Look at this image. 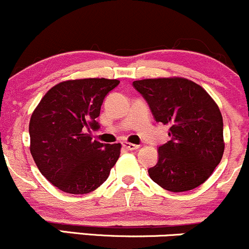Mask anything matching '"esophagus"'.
I'll list each match as a JSON object with an SVG mask.
<instances>
[{"label":"esophagus","instance_id":"1","mask_svg":"<svg viewBox=\"0 0 249 249\" xmlns=\"http://www.w3.org/2000/svg\"><path fill=\"white\" fill-rule=\"evenodd\" d=\"M123 146L127 150H136V149L140 148V145L137 144H133V143H129V142H123Z\"/></svg>","mask_w":249,"mask_h":249}]
</instances>
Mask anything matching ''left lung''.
I'll list each match as a JSON object with an SVG mask.
<instances>
[{
    "label": "left lung",
    "mask_w": 249,
    "mask_h": 249,
    "mask_svg": "<svg viewBox=\"0 0 249 249\" xmlns=\"http://www.w3.org/2000/svg\"><path fill=\"white\" fill-rule=\"evenodd\" d=\"M133 87L156 122L169 126L171 141L159 146L149 177L171 192L198 187L213 174L224 153L223 118L206 90L184 77L145 78Z\"/></svg>",
    "instance_id": "8db88e82"
}]
</instances>
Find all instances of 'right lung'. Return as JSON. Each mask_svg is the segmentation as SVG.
Wrapping results in <instances>:
<instances>
[{
    "label": "right lung",
    "instance_id": "add662e5",
    "mask_svg": "<svg viewBox=\"0 0 249 249\" xmlns=\"http://www.w3.org/2000/svg\"><path fill=\"white\" fill-rule=\"evenodd\" d=\"M118 80L81 78L52 87L30 120V150L36 167L53 186L65 193L85 195L108 178L122 144L91 140L105 96Z\"/></svg>",
    "mask_w": 249,
    "mask_h": 249
}]
</instances>
